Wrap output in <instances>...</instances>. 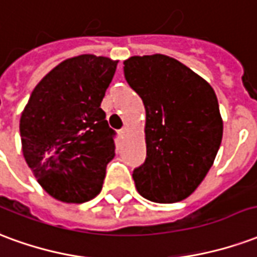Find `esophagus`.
Here are the masks:
<instances>
[{"instance_id":"1","label":"esophagus","mask_w":257,"mask_h":257,"mask_svg":"<svg viewBox=\"0 0 257 257\" xmlns=\"http://www.w3.org/2000/svg\"><path fill=\"white\" fill-rule=\"evenodd\" d=\"M127 136H128V128H121V130L119 131V137H120V138H126Z\"/></svg>"}]
</instances>
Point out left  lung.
Instances as JSON below:
<instances>
[{"label":"left lung","mask_w":257,"mask_h":257,"mask_svg":"<svg viewBox=\"0 0 257 257\" xmlns=\"http://www.w3.org/2000/svg\"><path fill=\"white\" fill-rule=\"evenodd\" d=\"M123 64L147 112V159L133 172L137 190L153 203L182 201L203 182L222 142L216 94L200 75L164 54L133 56Z\"/></svg>","instance_id":"left-lung-1"}]
</instances>
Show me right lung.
<instances>
[{"instance_id": "add662e5", "label": "right lung", "mask_w": 257, "mask_h": 257, "mask_svg": "<svg viewBox=\"0 0 257 257\" xmlns=\"http://www.w3.org/2000/svg\"><path fill=\"white\" fill-rule=\"evenodd\" d=\"M116 65L94 54L64 60L35 86L22 112L26 163L59 201L86 203L102 189L115 156V131L100 106Z\"/></svg>"}]
</instances>
